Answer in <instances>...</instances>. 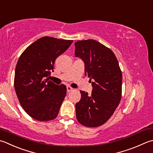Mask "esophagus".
Masks as SVG:
<instances>
[{
    "label": "esophagus",
    "instance_id": "34e87169",
    "mask_svg": "<svg viewBox=\"0 0 153 153\" xmlns=\"http://www.w3.org/2000/svg\"><path fill=\"white\" fill-rule=\"evenodd\" d=\"M73 88H72V87H71L70 86H67V91L68 93H69V92H71V91H73Z\"/></svg>",
    "mask_w": 153,
    "mask_h": 153
}]
</instances>
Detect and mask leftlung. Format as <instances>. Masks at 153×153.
Here are the masks:
<instances>
[{
  "label": "left lung",
  "mask_w": 153,
  "mask_h": 153,
  "mask_svg": "<svg viewBox=\"0 0 153 153\" xmlns=\"http://www.w3.org/2000/svg\"><path fill=\"white\" fill-rule=\"evenodd\" d=\"M75 56L85 64V74L93 86L88 94L80 91L81 99L76 105V117L88 127L103 125L119 105L122 93V73L111 49L93 39L74 43ZM92 81H91V80Z\"/></svg>",
  "instance_id": "1"
}]
</instances>
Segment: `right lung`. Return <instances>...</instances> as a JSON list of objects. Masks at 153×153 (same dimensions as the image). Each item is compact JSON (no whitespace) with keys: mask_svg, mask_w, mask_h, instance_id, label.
Listing matches in <instances>:
<instances>
[{"mask_svg":"<svg viewBox=\"0 0 153 153\" xmlns=\"http://www.w3.org/2000/svg\"><path fill=\"white\" fill-rule=\"evenodd\" d=\"M73 41L44 36L28 46L17 62L14 88L23 109L40 121L57 117L67 94L64 85H57L47 78L54 71L55 60Z\"/></svg>","mask_w":153,"mask_h":153,"instance_id":"add662e5","label":"right lung"}]
</instances>
